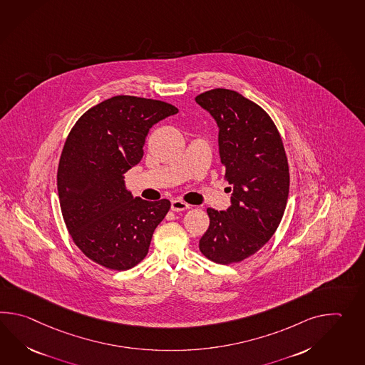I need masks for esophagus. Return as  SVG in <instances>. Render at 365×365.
<instances>
[{
	"label": "esophagus",
	"instance_id": "34e87169",
	"mask_svg": "<svg viewBox=\"0 0 365 365\" xmlns=\"http://www.w3.org/2000/svg\"><path fill=\"white\" fill-rule=\"evenodd\" d=\"M188 208H190V205L186 202H183V200L175 199V200L171 202V210L174 212L187 211Z\"/></svg>",
	"mask_w": 365,
	"mask_h": 365
}]
</instances>
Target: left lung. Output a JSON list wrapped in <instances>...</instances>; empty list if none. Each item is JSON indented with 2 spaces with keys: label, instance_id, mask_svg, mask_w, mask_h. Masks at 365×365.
<instances>
[{
  "label": "left lung",
  "instance_id": "obj_1",
  "mask_svg": "<svg viewBox=\"0 0 365 365\" xmlns=\"http://www.w3.org/2000/svg\"><path fill=\"white\" fill-rule=\"evenodd\" d=\"M219 127V152L230 185L227 211L208 208L210 227L199 241L208 259L230 264L249 258L274 235L289 192L283 141L268 113L235 90L213 89L195 98Z\"/></svg>",
  "mask_w": 365,
  "mask_h": 365
}]
</instances>
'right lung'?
<instances>
[{
  "label": "right lung",
  "instance_id": "obj_1",
  "mask_svg": "<svg viewBox=\"0 0 365 365\" xmlns=\"http://www.w3.org/2000/svg\"><path fill=\"white\" fill-rule=\"evenodd\" d=\"M178 108L163 101L116 96L91 107L65 141L57 191L65 225L89 259L110 269L135 267L170 210L163 199L133 197L124 174L144 155L148 132Z\"/></svg>",
  "mask_w": 365,
  "mask_h": 365
}]
</instances>
